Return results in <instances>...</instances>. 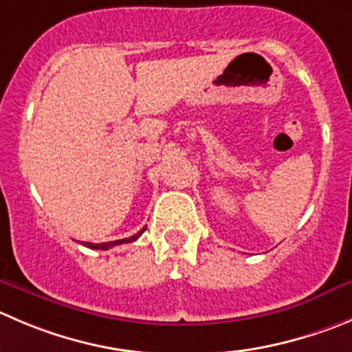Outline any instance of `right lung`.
Instances as JSON below:
<instances>
[{
	"label": "right lung",
	"mask_w": 352,
	"mask_h": 352,
	"mask_svg": "<svg viewBox=\"0 0 352 352\" xmlns=\"http://www.w3.org/2000/svg\"><path fill=\"white\" fill-rule=\"evenodd\" d=\"M143 232H145V228L140 230V232L136 233V235L129 236V239H122V240H116V242H105V243H89V242H85V245L89 247V249H102V250H107V249H110V247H116V245H122V243H131V242H135L136 239H140V236H142Z\"/></svg>",
	"instance_id": "1"
}]
</instances>
